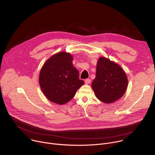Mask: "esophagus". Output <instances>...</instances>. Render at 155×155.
I'll use <instances>...</instances> for the list:
<instances>
[{
    "label": "esophagus",
    "instance_id": "1",
    "mask_svg": "<svg viewBox=\"0 0 155 155\" xmlns=\"http://www.w3.org/2000/svg\"><path fill=\"white\" fill-rule=\"evenodd\" d=\"M84 83H85V84H90V83H91V80H90V79H89V78L86 79V80H84Z\"/></svg>",
    "mask_w": 155,
    "mask_h": 155
}]
</instances>
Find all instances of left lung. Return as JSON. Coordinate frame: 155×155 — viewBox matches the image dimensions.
I'll return each mask as SVG.
<instances>
[{
	"label": "left lung",
	"mask_w": 155,
	"mask_h": 155,
	"mask_svg": "<svg viewBox=\"0 0 155 155\" xmlns=\"http://www.w3.org/2000/svg\"><path fill=\"white\" fill-rule=\"evenodd\" d=\"M127 84L126 75L118 64L106 58H99L96 78L91 84L99 101L110 104L118 100L125 93Z\"/></svg>",
	"instance_id": "obj_1"
}]
</instances>
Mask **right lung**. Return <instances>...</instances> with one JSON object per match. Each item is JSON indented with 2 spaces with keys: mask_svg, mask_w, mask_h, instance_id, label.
Listing matches in <instances>:
<instances>
[{
  "mask_svg": "<svg viewBox=\"0 0 155 155\" xmlns=\"http://www.w3.org/2000/svg\"><path fill=\"white\" fill-rule=\"evenodd\" d=\"M72 56L59 52L50 58L41 69L39 84L47 98L62 105L70 101L84 84L79 78L78 71L73 66Z\"/></svg>",
  "mask_w": 155,
  "mask_h": 155,
  "instance_id": "add662e5",
  "label": "right lung"
}]
</instances>
